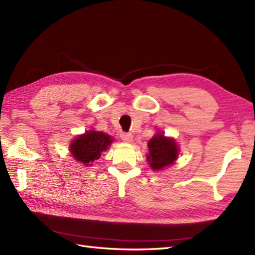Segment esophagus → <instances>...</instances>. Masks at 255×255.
Returning <instances> with one entry per match:
<instances>
[{
  "mask_svg": "<svg viewBox=\"0 0 255 255\" xmlns=\"http://www.w3.org/2000/svg\"><path fill=\"white\" fill-rule=\"evenodd\" d=\"M121 138L123 141L125 142H131L132 141V134L131 133H127V132H123L121 133Z\"/></svg>",
  "mask_w": 255,
  "mask_h": 255,
  "instance_id": "34e87169",
  "label": "esophagus"
}]
</instances>
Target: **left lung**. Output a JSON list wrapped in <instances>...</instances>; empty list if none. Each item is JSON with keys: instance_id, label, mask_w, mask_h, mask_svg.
<instances>
[{"instance_id": "obj_1", "label": "left lung", "mask_w": 255, "mask_h": 255, "mask_svg": "<svg viewBox=\"0 0 255 255\" xmlns=\"http://www.w3.org/2000/svg\"><path fill=\"white\" fill-rule=\"evenodd\" d=\"M149 154L146 155L147 162L153 170H161L174 162L178 156L179 149L173 138L165 137L163 132L156 133L149 143Z\"/></svg>"}]
</instances>
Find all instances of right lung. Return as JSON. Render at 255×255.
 I'll list each match as a JSON object with an SVG mask.
<instances>
[{"label": "right lung", "instance_id": "1", "mask_svg": "<svg viewBox=\"0 0 255 255\" xmlns=\"http://www.w3.org/2000/svg\"><path fill=\"white\" fill-rule=\"evenodd\" d=\"M113 139L110 134L102 131L90 130L74 139L69 146V151L77 162L85 166H90L101 156V153L108 150Z\"/></svg>", "mask_w": 255, "mask_h": 255}]
</instances>
